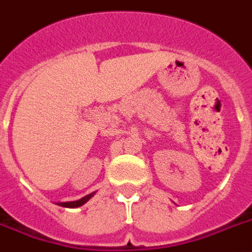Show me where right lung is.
Here are the masks:
<instances>
[{"mask_svg":"<svg viewBox=\"0 0 252 252\" xmlns=\"http://www.w3.org/2000/svg\"><path fill=\"white\" fill-rule=\"evenodd\" d=\"M95 193H96V192L90 193V194H87V196L82 197V198L78 199V201H70V202H60V203H58V205L63 206V207H69V209H74V207H80V206L85 205V203H86L87 201H89V199H90L91 197L94 196V194H95Z\"/></svg>","mask_w":252,"mask_h":252,"instance_id":"1","label":"right lung"}]
</instances>
